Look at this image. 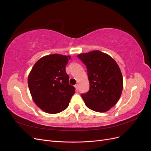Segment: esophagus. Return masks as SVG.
I'll list each match as a JSON object with an SVG mask.
<instances>
[{
    "instance_id": "34e87169",
    "label": "esophagus",
    "mask_w": 151,
    "mask_h": 151,
    "mask_svg": "<svg viewBox=\"0 0 151 151\" xmlns=\"http://www.w3.org/2000/svg\"><path fill=\"white\" fill-rule=\"evenodd\" d=\"M75 88H76V90H78V89H79V84H76V85H75Z\"/></svg>"
}]
</instances>
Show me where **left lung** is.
Segmentation results:
<instances>
[{"label": "left lung", "mask_w": 151, "mask_h": 151, "mask_svg": "<svg viewBox=\"0 0 151 151\" xmlns=\"http://www.w3.org/2000/svg\"><path fill=\"white\" fill-rule=\"evenodd\" d=\"M87 67L89 90L81 94L85 104L97 112L109 110L119 100L123 89V77L117 63L99 50L77 55Z\"/></svg>", "instance_id": "obj_1"}]
</instances>
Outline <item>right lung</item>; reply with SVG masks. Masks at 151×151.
<instances>
[{
    "instance_id": "1",
    "label": "right lung",
    "mask_w": 151,
    "mask_h": 151,
    "mask_svg": "<svg viewBox=\"0 0 151 151\" xmlns=\"http://www.w3.org/2000/svg\"><path fill=\"white\" fill-rule=\"evenodd\" d=\"M70 57L52 54L41 58L29 73L28 87L34 102L45 112L55 114L68 107L75 93L65 67Z\"/></svg>"
}]
</instances>
